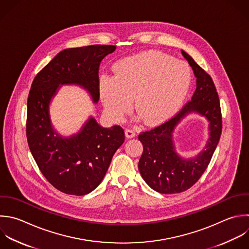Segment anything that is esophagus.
Listing matches in <instances>:
<instances>
[{
    "label": "esophagus",
    "instance_id": "esophagus-1",
    "mask_svg": "<svg viewBox=\"0 0 249 249\" xmlns=\"http://www.w3.org/2000/svg\"><path fill=\"white\" fill-rule=\"evenodd\" d=\"M124 133H125V136H126L127 138H132V137L135 136V132H134V130L131 129V128H126L125 131H124Z\"/></svg>",
    "mask_w": 249,
    "mask_h": 249
}]
</instances>
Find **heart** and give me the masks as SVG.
Returning <instances> with one entry per match:
<instances>
[{"label":"heart","instance_id":"heart-1","mask_svg":"<svg viewBox=\"0 0 249 249\" xmlns=\"http://www.w3.org/2000/svg\"><path fill=\"white\" fill-rule=\"evenodd\" d=\"M191 82L190 69L169 55L149 52L124 58L115 66V77L99 82L100 97L117 122L132 107L150 125L169 119L181 106Z\"/></svg>","mask_w":249,"mask_h":249}]
</instances>
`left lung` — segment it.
Returning <instances> with one entry per match:
<instances>
[{
    "label": "left lung",
    "instance_id": "obj_1",
    "mask_svg": "<svg viewBox=\"0 0 249 249\" xmlns=\"http://www.w3.org/2000/svg\"><path fill=\"white\" fill-rule=\"evenodd\" d=\"M181 53L196 78L192 99L171 119L138 136L143 145L138 162L140 174L153 190L161 194L181 193L197 182L211 160L222 132L220 101L211 77L187 53ZM191 111H196L210 121L211 137L206 149L196 158L184 160L175 153L172 132L179 120Z\"/></svg>",
    "mask_w": 249,
    "mask_h": 249
}]
</instances>
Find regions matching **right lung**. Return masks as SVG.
<instances>
[{"label":"right lung","mask_w":249,"mask_h":249,"mask_svg":"<svg viewBox=\"0 0 249 249\" xmlns=\"http://www.w3.org/2000/svg\"><path fill=\"white\" fill-rule=\"evenodd\" d=\"M115 46L93 45L60 52L35 77L27 100L26 136L46 179L58 191L75 196L92 192L103 180L112 158L124 142L120 125L100 126L90 118L83 129L62 138L53 128L49 105L59 85L75 84L99 99V65Z\"/></svg>","instance_id":"right-lung-1"}]
</instances>
